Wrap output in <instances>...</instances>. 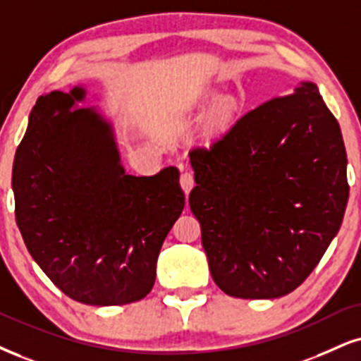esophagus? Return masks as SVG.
Here are the masks:
<instances>
[{"label":"esophagus","instance_id":"34e87169","mask_svg":"<svg viewBox=\"0 0 361 361\" xmlns=\"http://www.w3.org/2000/svg\"><path fill=\"white\" fill-rule=\"evenodd\" d=\"M195 185V179H194V172L192 171H184L180 173V188L185 194H189L192 188Z\"/></svg>","mask_w":361,"mask_h":361}]
</instances>
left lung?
<instances>
[{"instance_id":"8db88e82","label":"left lung","mask_w":361,"mask_h":361,"mask_svg":"<svg viewBox=\"0 0 361 361\" xmlns=\"http://www.w3.org/2000/svg\"><path fill=\"white\" fill-rule=\"evenodd\" d=\"M189 155V206L214 283L244 300L295 291L340 231L350 192L340 123L317 85L249 110Z\"/></svg>"}]
</instances>
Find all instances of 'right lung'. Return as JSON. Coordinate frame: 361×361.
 I'll use <instances>...</instances> for the list:
<instances>
[{
	"label": "right lung",
	"mask_w": 361,
	"mask_h": 361,
	"mask_svg": "<svg viewBox=\"0 0 361 361\" xmlns=\"http://www.w3.org/2000/svg\"><path fill=\"white\" fill-rule=\"evenodd\" d=\"M85 90L38 97L13 162L15 216L30 255L75 301L120 306L155 283L164 239L185 195L179 171L128 176L112 128L93 109L72 110Z\"/></svg>",
	"instance_id": "right-lung-1"
}]
</instances>
